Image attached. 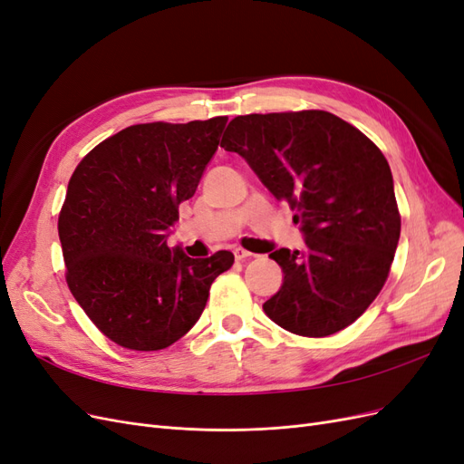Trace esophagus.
<instances>
[{
  "label": "esophagus",
  "mask_w": 464,
  "mask_h": 464,
  "mask_svg": "<svg viewBox=\"0 0 464 464\" xmlns=\"http://www.w3.org/2000/svg\"><path fill=\"white\" fill-rule=\"evenodd\" d=\"M254 254H251V251H247V249H244V247H236L234 249V257L237 259V261H244V259H247V257H251Z\"/></svg>",
  "instance_id": "esophagus-1"
}]
</instances>
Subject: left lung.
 <instances>
[{"mask_svg":"<svg viewBox=\"0 0 464 464\" xmlns=\"http://www.w3.org/2000/svg\"><path fill=\"white\" fill-rule=\"evenodd\" d=\"M237 152L302 224L304 251L273 257L283 286L263 304L283 329L329 336L382 292L401 236L387 159L354 125L323 110L234 118L222 143Z\"/></svg>","mask_w":464,"mask_h":464,"instance_id":"8db88e82","label":"left lung"}]
</instances>
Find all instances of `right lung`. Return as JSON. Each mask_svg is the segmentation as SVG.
I'll use <instances>...</instances> for the list:
<instances>
[{
	"label": "right lung",
	"instance_id": "obj_1",
	"mask_svg": "<svg viewBox=\"0 0 464 464\" xmlns=\"http://www.w3.org/2000/svg\"><path fill=\"white\" fill-rule=\"evenodd\" d=\"M227 121L131 125L96 145L69 179L58 218L67 286L123 348L150 353L179 341L234 263L224 249L191 259L166 244Z\"/></svg>",
	"mask_w": 464,
	"mask_h": 464
}]
</instances>
